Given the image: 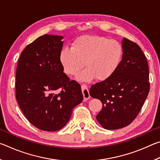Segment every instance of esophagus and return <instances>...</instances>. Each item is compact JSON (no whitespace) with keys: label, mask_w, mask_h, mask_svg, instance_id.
Segmentation results:
<instances>
[{"label":"esophagus","mask_w":160,"mask_h":160,"mask_svg":"<svg viewBox=\"0 0 160 160\" xmlns=\"http://www.w3.org/2000/svg\"><path fill=\"white\" fill-rule=\"evenodd\" d=\"M81 88H82V92L84 99L88 100L90 99V92H89L88 87H87L85 85H81Z\"/></svg>","instance_id":"1"}]
</instances>
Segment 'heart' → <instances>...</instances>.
<instances>
[{
    "label": "heart",
    "instance_id": "1",
    "mask_svg": "<svg viewBox=\"0 0 160 160\" xmlns=\"http://www.w3.org/2000/svg\"><path fill=\"white\" fill-rule=\"evenodd\" d=\"M123 53L122 45L116 40L98 35H83L72 42L71 48H63L59 58L64 72L69 75L78 73L85 66L86 68L78 75L79 81L89 82L94 78L104 81L118 68Z\"/></svg>",
    "mask_w": 160,
    "mask_h": 160
}]
</instances>
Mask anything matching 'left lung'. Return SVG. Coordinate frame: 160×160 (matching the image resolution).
<instances>
[{
    "label": "left lung",
    "mask_w": 160,
    "mask_h": 160,
    "mask_svg": "<svg viewBox=\"0 0 160 160\" xmlns=\"http://www.w3.org/2000/svg\"><path fill=\"white\" fill-rule=\"evenodd\" d=\"M123 57L116 72L91 87L90 94L102 103L96 118L103 128L128 126L138 114L150 91L147 59L138 45L123 38Z\"/></svg>",
    "instance_id": "1"
}]
</instances>
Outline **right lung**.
Masks as SVG:
<instances>
[{
    "instance_id": "right-lung-1",
    "label": "right lung",
    "mask_w": 160,
    "mask_h": 160,
    "mask_svg": "<svg viewBox=\"0 0 160 160\" xmlns=\"http://www.w3.org/2000/svg\"><path fill=\"white\" fill-rule=\"evenodd\" d=\"M63 36L44 34L27 46L16 70V99L32 125L56 131L66 125L83 95L80 84L63 72L59 55Z\"/></svg>"
}]
</instances>
